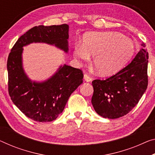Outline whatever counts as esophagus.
<instances>
[{"instance_id":"obj_1","label":"esophagus","mask_w":155,"mask_h":155,"mask_svg":"<svg viewBox=\"0 0 155 155\" xmlns=\"http://www.w3.org/2000/svg\"><path fill=\"white\" fill-rule=\"evenodd\" d=\"M84 79L86 82H91L92 80V78H91V76H90L89 74H87V73H85L84 75Z\"/></svg>"}]
</instances>
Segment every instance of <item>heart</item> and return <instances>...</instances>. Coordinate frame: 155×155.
I'll list each match as a JSON object with an SVG mask.
<instances>
[{"label": "heart", "instance_id": "1", "mask_svg": "<svg viewBox=\"0 0 155 155\" xmlns=\"http://www.w3.org/2000/svg\"><path fill=\"white\" fill-rule=\"evenodd\" d=\"M135 52L132 40L113 32H93L84 35L82 46H76L73 55L80 62L93 56V65L102 76L114 74L123 67Z\"/></svg>", "mask_w": 155, "mask_h": 155}]
</instances>
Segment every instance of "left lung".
Here are the masks:
<instances>
[{
	"mask_svg": "<svg viewBox=\"0 0 155 155\" xmlns=\"http://www.w3.org/2000/svg\"><path fill=\"white\" fill-rule=\"evenodd\" d=\"M143 48L128 65L106 80H94L91 102L100 116L110 119L126 115L141 98L148 84V53Z\"/></svg>",
	"mask_w": 155,
	"mask_h": 155,
	"instance_id": "left-lung-1",
	"label": "left lung"
}]
</instances>
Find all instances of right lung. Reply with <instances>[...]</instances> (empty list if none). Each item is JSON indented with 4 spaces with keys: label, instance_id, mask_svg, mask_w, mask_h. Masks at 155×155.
<instances>
[{
    "label": "right lung",
    "instance_id": "add662e5",
    "mask_svg": "<svg viewBox=\"0 0 155 155\" xmlns=\"http://www.w3.org/2000/svg\"><path fill=\"white\" fill-rule=\"evenodd\" d=\"M68 25H39L19 37L9 54L8 92L14 104L27 117L37 122H51L58 117L71 94L83 82L79 68L64 65L53 77L42 83L32 82L22 68L23 46L33 42L54 44L68 52Z\"/></svg>",
    "mask_w": 155,
    "mask_h": 155
}]
</instances>
